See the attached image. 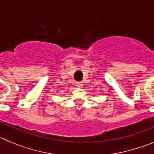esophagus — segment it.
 <instances>
[{"instance_id":"1","label":"esophagus","mask_w":154,"mask_h":154,"mask_svg":"<svg viewBox=\"0 0 154 154\" xmlns=\"http://www.w3.org/2000/svg\"><path fill=\"white\" fill-rule=\"evenodd\" d=\"M77 86L78 87V88H82L83 86L82 82H77Z\"/></svg>"}]
</instances>
